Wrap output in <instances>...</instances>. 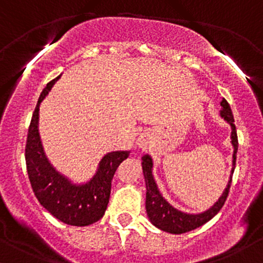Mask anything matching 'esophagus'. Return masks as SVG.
<instances>
[{
  "label": "esophagus",
  "mask_w": 263,
  "mask_h": 263,
  "mask_svg": "<svg viewBox=\"0 0 263 263\" xmlns=\"http://www.w3.org/2000/svg\"><path fill=\"white\" fill-rule=\"evenodd\" d=\"M138 145H140L141 148H143L144 145H145V141L144 140H140V141H138Z\"/></svg>",
  "instance_id": "esophagus-1"
}]
</instances>
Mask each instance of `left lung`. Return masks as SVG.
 Instances as JSON below:
<instances>
[{
	"label": "left lung",
	"instance_id": "left-lung-1",
	"mask_svg": "<svg viewBox=\"0 0 263 263\" xmlns=\"http://www.w3.org/2000/svg\"><path fill=\"white\" fill-rule=\"evenodd\" d=\"M220 116L226 120L230 125L232 128V134H230V140H232L233 145V165L232 172H230V178L228 180L227 187L224 189L222 196L218 198V201L212 207L208 208L207 211L202 212V213H186L181 212L173 207L172 204L167 202L163 195L160 194L159 189H158L156 180L153 176V159L149 154H144L142 157V169H143L144 181H145V211H147V216L149 218L151 223L158 229L163 230V232L170 234H183L191 232L196 228L203 226L208 220H211L220 208L223 207L224 202H226L228 194H229L230 183H232V176L235 169L236 162V152H238V136H236V128L234 125V116L230 109V105L228 104L226 99L220 101Z\"/></svg>",
	"mask_w": 263,
	"mask_h": 263
}]
</instances>
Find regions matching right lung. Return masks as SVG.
Instances as JSON below:
<instances>
[{"label": "right lung", "instance_id": "right-lung-1", "mask_svg": "<svg viewBox=\"0 0 263 263\" xmlns=\"http://www.w3.org/2000/svg\"><path fill=\"white\" fill-rule=\"evenodd\" d=\"M61 76L46 84L41 91L28 129L25 163L31 189L37 201L56 219L74 227H85L98 222L109 203L111 180L118 166L127 159L129 151H115L101 158L93 178L83 183H74L47 159L39 134V107L53 84Z\"/></svg>", "mask_w": 263, "mask_h": 263}]
</instances>
